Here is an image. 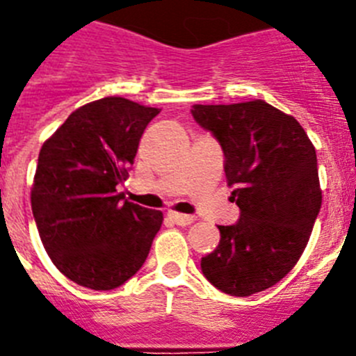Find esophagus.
<instances>
[{
  "mask_svg": "<svg viewBox=\"0 0 356 356\" xmlns=\"http://www.w3.org/2000/svg\"><path fill=\"white\" fill-rule=\"evenodd\" d=\"M168 216L169 219H171L172 222H176L178 226H188L191 222L196 221V217L194 216H185V213H178V212H169Z\"/></svg>",
  "mask_w": 356,
  "mask_h": 356,
  "instance_id": "esophagus-1",
  "label": "esophagus"
}]
</instances>
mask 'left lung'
<instances>
[{
    "label": "left lung",
    "instance_id": "obj_1",
    "mask_svg": "<svg viewBox=\"0 0 356 356\" xmlns=\"http://www.w3.org/2000/svg\"><path fill=\"white\" fill-rule=\"evenodd\" d=\"M191 114L221 146L241 210L235 225L219 226L201 271L229 296L266 291L300 260L321 210L316 147L292 115L262 99L194 105Z\"/></svg>",
    "mask_w": 356,
    "mask_h": 356
}]
</instances>
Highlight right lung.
<instances>
[{
  "label": "right lung",
  "mask_w": 356,
  "mask_h": 356,
  "mask_svg": "<svg viewBox=\"0 0 356 356\" xmlns=\"http://www.w3.org/2000/svg\"><path fill=\"white\" fill-rule=\"evenodd\" d=\"M160 108L110 96L74 110L42 144L31 212L44 250L62 275L112 291L146 262L162 212L118 193L140 137Z\"/></svg>",
  "instance_id": "add662e5"
}]
</instances>
